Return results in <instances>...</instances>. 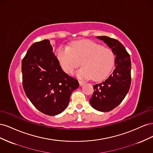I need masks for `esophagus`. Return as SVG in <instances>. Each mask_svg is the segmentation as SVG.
<instances>
[{"label": "esophagus", "instance_id": "34e87169", "mask_svg": "<svg viewBox=\"0 0 153 153\" xmlns=\"http://www.w3.org/2000/svg\"><path fill=\"white\" fill-rule=\"evenodd\" d=\"M78 82H79V84H80V86H82V85H84L85 84V82H84L81 81V80H79Z\"/></svg>", "mask_w": 153, "mask_h": 153}]
</instances>
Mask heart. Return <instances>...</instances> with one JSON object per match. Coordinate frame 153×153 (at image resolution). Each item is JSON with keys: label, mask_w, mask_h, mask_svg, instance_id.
I'll return each instance as SVG.
<instances>
[{"label": "heart", "mask_w": 153, "mask_h": 153, "mask_svg": "<svg viewBox=\"0 0 153 153\" xmlns=\"http://www.w3.org/2000/svg\"><path fill=\"white\" fill-rule=\"evenodd\" d=\"M55 55L65 72L72 73L81 64L83 67L78 70L77 76L82 79L92 77L95 81L103 80L107 76L115 61L112 50L104 48L91 40L75 41L69 47L60 46Z\"/></svg>", "instance_id": "1"}]
</instances>
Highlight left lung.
I'll use <instances>...</instances> for the list:
<instances>
[{
  "mask_svg": "<svg viewBox=\"0 0 153 153\" xmlns=\"http://www.w3.org/2000/svg\"><path fill=\"white\" fill-rule=\"evenodd\" d=\"M112 49L115 59L114 70L104 82L93 85L94 93L89 101L100 112H109L117 106L126 96L131 85V59L124 46L117 39L97 36Z\"/></svg>",
  "mask_w": 153,
  "mask_h": 153,
  "instance_id": "left-lung-1",
  "label": "left lung"
}]
</instances>
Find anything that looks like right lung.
Returning a JSON list of instances; mask_svg holds the SVG:
<instances>
[{
	"label": "right lung",
	"instance_id": "add662e5",
	"mask_svg": "<svg viewBox=\"0 0 153 153\" xmlns=\"http://www.w3.org/2000/svg\"><path fill=\"white\" fill-rule=\"evenodd\" d=\"M52 51L48 39L32 44L22 60V72L27 98L40 112L53 116L66 108L79 84L62 71Z\"/></svg>",
	"mask_w": 153,
	"mask_h": 153
}]
</instances>
